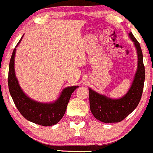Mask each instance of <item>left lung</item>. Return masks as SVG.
<instances>
[{"label":"left lung","mask_w":153,"mask_h":153,"mask_svg":"<svg viewBox=\"0 0 153 153\" xmlns=\"http://www.w3.org/2000/svg\"><path fill=\"white\" fill-rule=\"evenodd\" d=\"M137 53V67L134 80L127 93L120 99H111L89 89L90 109L95 118L103 123H118L131 114L138 105L143 93L145 69L140 44L132 33H128Z\"/></svg>","instance_id":"1"}]
</instances>
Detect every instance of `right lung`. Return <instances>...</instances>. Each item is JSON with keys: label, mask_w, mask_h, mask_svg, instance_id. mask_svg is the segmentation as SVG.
<instances>
[{"label": "right lung", "mask_w": 153, "mask_h": 153, "mask_svg": "<svg viewBox=\"0 0 153 153\" xmlns=\"http://www.w3.org/2000/svg\"><path fill=\"white\" fill-rule=\"evenodd\" d=\"M22 39V37L17 46ZM16 47L10 59L8 76L9 91L15 105L23 117L29 121L44 126L56 124L64 116L71 96L79 86H71L63 89L59 97L55 102L43 103L32 100L22 91L15 73Z\"/></svg>", "instance_id": "right-lung-1"}]
</instances>
